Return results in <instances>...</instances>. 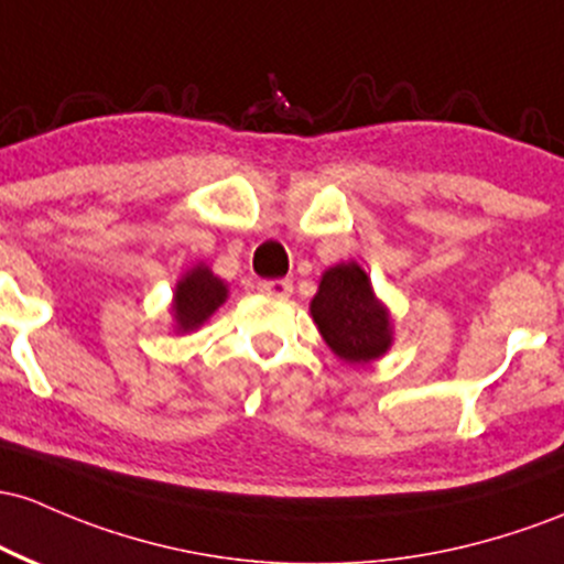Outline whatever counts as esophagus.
Here are the masks:
<instances>
[{
	"mask_svg": "<svg viewBox=\"0 0 564 564\" xmlns=\"http://www.w3.org/2000/svg\"><path fill=\"white\" fill-rule=\"evenodd\" d=\"M259 292L268 294V296H275V300H286V296H292L294 286H292V281H281V278H278V281L259 283Z\"/></svg>",
	"mask_w": 564,
	"mask_h": 564,
	"instance_id": "1",
	"label": "esophagus"
}]
</instances>
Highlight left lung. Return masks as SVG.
Here are the masks:
<instances>
[{
  "instance_id": "8db88e82",
  "label": "left lung",
  "mask_w": 564,
  "mask_h": 564,
  "mask_svg": "<svg viewBox=\"0 0 564 564\" xmlns=\"http://www.w3.org/2000/svg\"><path fill=\"white\" fill-rule=\"evenodd\" d=\"M311 315L324 343L345 364H372L393 345L391 311L375 294L367 270L358 262L324 270L311 300Z\"/></svg>"
}]
</instances>
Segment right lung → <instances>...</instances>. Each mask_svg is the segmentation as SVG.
<instances>
[{
	"label": "right lung",
	"instance_id": "right-lung-1",
	"mask_svg": "<svg viewBox=\"0 0 564 564\" xmlns=\"http://www.w3.org/2000/svg\"><path fill=\"white\" fill-rule=\"evenodd\" d=\"M230 296V289L214 275V270L206 262H197L176 281L171 300V318L173 332L189 334L197 332L212 315L219 311Z\"/></svg>",
	"mask_w": 564,
	"mask_h": 564
}]
</instances>
